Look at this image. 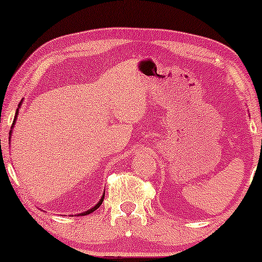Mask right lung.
Listing matches in <instances>:
<instances>
[{
	"label": "right lung",
	"mask_w": 262,
	"mask_h": 262,
	"mask_svg": "<svg viewBox=\"0 0 262 262\" xmlns=\"http://www.w3.org/2000/svg\"><path fill=\"white\" fill-rule=\"evenodd\" d=\"M20 104H22V102H20V103H19V106H20ZM19 106H18V108H17V112H16V116H14L13 123H12V128H13V127H14V123H16V119H17V116H18V110H19ZM11 134H12V130L10 132V135H11ZM103 198H104V193H103V194H102V198H101V200H100V202H98L97 204H96V206H95V207H92V208H91V209L86 210V212H83V213H80V214H79V215H87V214H90V213L95 212V210H96V209H97V208H98V207H100V206H101V204H102V202H103Z\"/></svg>",
	"instance_id": "add662e5"
}]
</instances>
